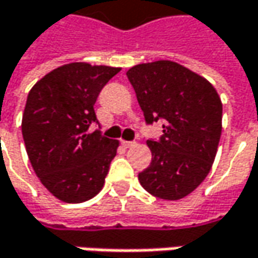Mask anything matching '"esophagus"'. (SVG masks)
I'll list each match as a JSON object with an SVG mask.
<instances>
[{
    "instance_id": "esophagus-1",
    "label": "esophagus",
    "mask_w": 258,
    "mask_h": 258,
    "mask_svg": "<svg viewBox=\"0 0 258 258\" xmlns=\"http://www.w3.org/2000/svg\"><path fill=\"white\" fill-rule=\"evenodd\" d=\"M121 145H122V148L128 149V148H131V146H134V142H127V140H121Z\"/></svg>"
}]
</instances>
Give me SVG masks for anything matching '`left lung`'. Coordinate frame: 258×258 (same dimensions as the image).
<instances>
[{"mask_svg":"<svg viewBox=\"0 0 258 258\" xmlns=\"http://www.w3.org/2000/svg\"><path fill=\"white\" fill-rule=\"evenodd\" d=\"M148 124L164 121L148 140L151 165L139 173L153 197L177 201L208 176L222 136V100L204 77L171 60L136 64L127 72Z\"/></svg>","mask_w":258,"mask_h":258,"instance_id":"left-lung-1","label":"left lung"}]
</instances>
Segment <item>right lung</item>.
Here are the masks:
<instances>
[{
    "mask_svg": "<svg viewBox=\"0 0 258 258\" xmlns=\"http://www.w3.org/2000/svg\"><path fill=\"white\" fill-rule=\"evenodd\" d=\"M121 68L75 61L47 74L31 88L22 134L31 165L45 189L68 204L96 197L119 146L99 130L94 103Z\"/></svg>",
    "mask_w": 258,
    "mask_h": 258,
    "instance_id": "1",
    "label": "right lung"
}]
</instances>
